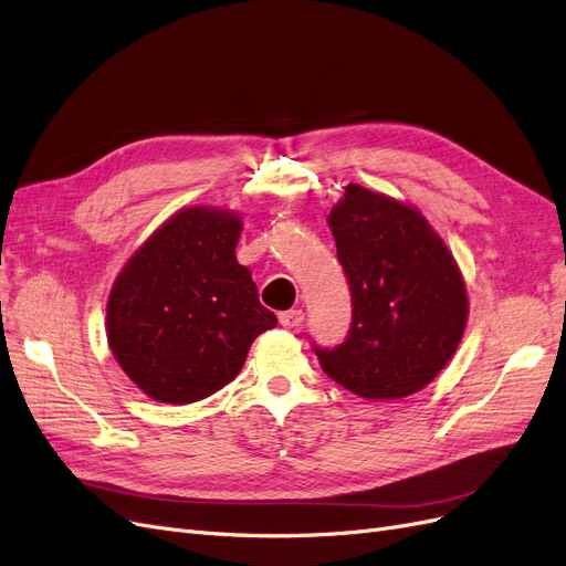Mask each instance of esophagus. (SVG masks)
I'll use <instances>...</instances> for the list:
<instances>
[{"label":"esophagus","mask_w":566,"mask_h":566,"mask_svg":"<svg viewBox=\"0 0 566 566\" xmlns=\"http://www.w3.org/2000/svg\"><path fill=\"white\" fill-rule=\"evenodd\" d=\"M279 321H281V325H285V328H297V325L304 321V312H302V310L281 312V314H279Z\"/></svg>","instance_id":"1"}]
</instances>
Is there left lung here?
Here are the masks:
<instances>
[{"label":"left lung","mask_w":566,"mask_h":566,"mask_svg":"<svg viewBox=\"0 0 566 566\" xmlns=\"http://www.w3.org/2000/svg\"><path fill=\"white\" fill-rule=\"evenodd\" d=\"M328 224L352 290V328L333 349L314 345L321 368L370 401L420 391L451 361L468 323L451 250L416 208L358 184Z\"/></svg>","instance_id":"8db88e82"}]
</instances>
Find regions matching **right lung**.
I'll return each instance as SVG.
<instances>
[{
	"mask_svg": "<svg viewBox=\"0 0 566 566\" xmlns=\"http://www.w3.org/2000/svg\"><path fill=\"white\" fill-rule=\"evenodd\" d=\"M235 212L184 208L117 273L106 306L115 361L150 399L193 403L241 373L256 335L276 325L235 260Z\"/></svg>",
	"mask_w": 566,
	"mask_h": 566,
	"instance_id": "add662e5",
	"label": "right lung"
}]
</instances>
